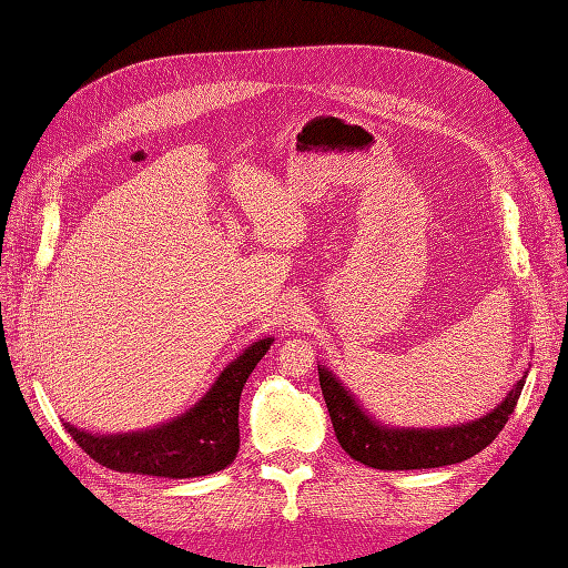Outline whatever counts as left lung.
<instances>
[{"instance_id": "8db88e82", "label": "left lung", "mask_w": 568, "mask_h": 568, "mask_svg": "<svg viewBox=\"0 0 568 568\" xmlns=\"http://www.w3.org/2000/svg\"><path fill=\"white\" fill-rule=\"evenodd\" d=\"M317 372L341 448L365 467L384 471L448 467V464L464 462L484 450L505 428L517 407L528 374L524 372L521 379L505 395V400L484 417L453 426L412 428L388 426L372 417L329 367L317 365Z\"/></svg>"}]
</instances>
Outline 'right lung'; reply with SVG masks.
<instances>
[{"instance_id":"1","label":"right lung","mask_w":568,"mask_h":568,"mask_svg":"<svg viewBox=\"0 0 568 568\" xmlns=\"http://www.w3.org/2000/svg\"><path fill=\"white\" fill-rule=\"evenodd\" d=\"M274 336L253 341L217 374L180 417L128 434H92L71 422L65 432L101 467L161 478H196L230 467L239 453V398Z\"/></svg>"}]
</instances>
